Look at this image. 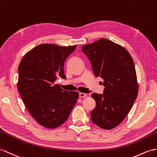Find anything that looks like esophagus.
I'll use <instances>...</instances> for the list:
<instances>
[{"label":"esophagus","instance_id":"1","mask_svg":"<svg viewBox=\"0 0 157 157\" xmlns=\"http://www.w3.org/2000/svg\"><path fill=\"white\" fill-rule=\"evenodd\" d=\"M87 95L85 93H82V92L79 93V98H86V97H87Z\"/></svg>","mask_w":157,"mask_h":157}]
</instances>
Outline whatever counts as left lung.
I'll list each match as a JSON object with an SVG mask.
<instances>
[{"label": "left lung", "mask_w": 157, "mask_h": 157, "mask_svg": "<svg viewBox=\"0 0 157 157\" xmlns=\"http://www.w3.org/2000/svg\"><path fill=\"white\" fill-rule=\"evenodd\" d=\"M82 51L89 58L94 75L104 79L105 87L104 94H92L96 105L91 118L101 128H114L124 120L137 98L132 58L124 47L104 38L83 45Z\"/></svg>", "instance_id": "1"}]
</instances>
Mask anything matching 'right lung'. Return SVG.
I'll list each match as a JSON object with an SVG mask.
<instances>
[{
    "label": "right lung",
    "instance_id": "obj_1",
    "mask_svg": "<svg viewBox=\"0 0 157 157\" xmlns=\"http://www.w3.org/2000/svg\"><path fill=\"white\" fill-rule=\"evenodd\" d=\"M75 48L43 43L28 52L19 63V94L32 117L45 128L63 124L78 99V92L55 84L59 77L65 78L64 62Z\"/></svg>",
    "mask_w": 157,
    "mask_h": 157
}]
</instances>
